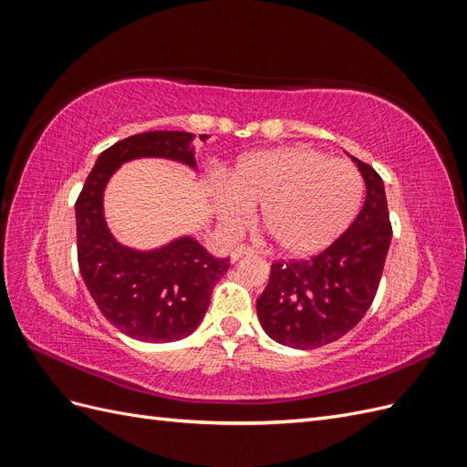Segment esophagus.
<instances>
[{
    "label": "esophagus",
    "instance_id": "34e87169",
    "mask_svg": "<svg viewBox=\"0 0 467 467\" xmlns=\"http://www.w3.org/2000/svg\"><path fill=\"white\" fill-rule=\"evenodd\" d=\"M253 253V249L251 247H245V245H242V247H235L234 251H232V261L235 263L237 259H242V257H245V255H251Z\"/></svg>",
    "mask_w": 467,
    "mask_h": 467
}]
</instances>
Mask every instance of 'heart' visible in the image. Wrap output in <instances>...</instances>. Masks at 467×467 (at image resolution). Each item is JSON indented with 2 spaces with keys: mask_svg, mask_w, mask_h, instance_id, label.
Here are the masks:
<instances>
[{
  "mask_svg": "<svg viewBox=\"0 0 467 467\" xmlns=\"http://www.w3.org/2000/svg\"><path fill=\"white\" fill-rule=\"evenodd\" d=\"M364 179L345 160L307 146H288L244 158L218 196V216L237 228L249 206H261V223L288 255L327 249L357 220Z\"/></svg>",
  "mask_w": 467,
  "mask_h": 467,
  "instance_id": "heart-1",
  "label": "heart"
}]
</instances>
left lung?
<instances>
[{
	"label": "left lung",
	"instance_id": "8db88e82",
	"mask_svg": "<svg viewBox=\"0 0 467 467\" xmlns=\"http://www.w3.org/2000/svg\"><path fill=\"white\" fill-rule=\"evenodd\" d=\"M366 201L350 228L309 259H280L257 298L266 335L292 348H317L347 335L374 302L391 242L386 191L376 169L357 158Z\"/></svg>",
	"mask_w": 467,
	"mask_h": 467
}]
</instances>
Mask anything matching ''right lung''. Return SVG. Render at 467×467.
Here are the masks:
<instances>
[{
  "label": "right lung",
  "instance_id": "obj_1",
  "mask_svg": "<svg viewBox=\"0 0 467 467\" xmlns=\"http://www.w3.org/2000/svg\"><path fill=\"white\" fill-rule=\"evenodd\" d=\"M192 138L191 132L155 130L120 140L99 155L76 201L83 282L105 319L144 343L179 341L199 327L230 259L212 257L192 237L155 251L117 244L105 223L103 191L119 165L136 158H167L194 167Z\"/></svg>",
  "mask_w": 467,
  "mask_h": 467
}]
</instances>
